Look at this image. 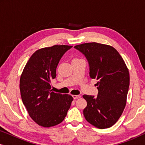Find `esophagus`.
<instances>
[{
  "label": "esophagus",
  "mask_w": 145,
  "mask_h": 145,
  "mask_svg": "<svg viewBox=\"0 0 145 145\" xmlns=\"http://www.w3.org/2000/svg\"><path fill=\"white\" fill-rule=\"evenodd\" d=\"M72 97H73V98L74 99V100H76V99L80 98L81 96H80V95H72Z\"/></svg>",
  "instance_id": "obj_1"
}]
</instances>
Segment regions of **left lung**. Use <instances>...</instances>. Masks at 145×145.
<instances>
[{
    "label": "left lung",
    "mask_w": 145,
    "mask_h": 145,
    "mask_svg": "<svg viewBox=\"0 0 145 145\" xmlns=\"http://www.w3.org/2000/svg\"><path fill=\"white\" fill-rule=\"evenodd\" d=\"M88 60L90 77L98 80V96L83 95L87 106L83 110L87 121L99 129L118 121L126 105L129 72L118 51L110 45L92 42L74 46Z\"/></svg>",
    "instance_id": "8db88e82"
}]
</instances>
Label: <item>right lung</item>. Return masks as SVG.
Masks as SVG:
<instances>
[{
	"label": "right lung",
	"instance_id": "1",
	"mask_svg": "<svg viewBox=\"0 0 145 145\" xmlns=\"http://www.w3.org/2000/svg\"><path fill=\"white\" fill-rule=\"evenodd\" d=\"M72 46L53 45L38 49L31 55L20 80L22 100L30 118L43 127L57 125L64 120L73 98L52 92L51 81L65 52Z\"/></svg>",
	"mask_w": 145,
	"mask_h": 145
}]
</instances>
